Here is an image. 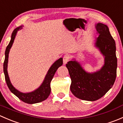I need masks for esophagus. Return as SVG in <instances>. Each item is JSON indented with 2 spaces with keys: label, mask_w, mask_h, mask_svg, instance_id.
Masks as SVG:
<instances>
[{
  "label": "esophagus",
  "mask_w": 123,
  "mask_h": 123,
  "mask_svg": "<svg viewBox=\"0 0 123 123\" xmlns=\"http://www.w3.org/2000/svg\"><path fill=\"white\" fill-rule=\"evenodd\" d=\"M69 60V56L68 55H65L63 57V62L64 64H66Z\"/></svg>",
  "instance_id": "esophagus-1"
}]
</instances>
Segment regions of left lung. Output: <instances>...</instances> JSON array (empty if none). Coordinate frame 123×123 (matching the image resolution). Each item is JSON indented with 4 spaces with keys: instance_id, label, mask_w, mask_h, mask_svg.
<instances>
[{
    "instance_id": "8db88e82",
    "label": "left lung",
    "mask_w": 123,
    "mask_h": 123,
    "mask_svg": "<svg viewBox=\"0 0 123 123\" xmlns=\"http://www.w3.org/2000/svg\"><path fill=\"white\" fill-rule=\"evenodd\" d=\"M95 27L99 34L95 46L105 57L102 67L90 73L86 71L75 59L66 64L71 80L72 93L77 98L88 101H95L105 95L112 87L117 76V59L114 40L106 25L99 23Z\"/></svg>"
}]
</instances>
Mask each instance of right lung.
<instances>
[{
	"label": "right lung",
	"mask_w": 123,
	"mask_h": 123,
	"mask_svg": "<svg viewBox=\"0 0 123 123\" xmlns=\"http://www.w3.org/2000/svg\"><path fill=\"white\" fill-rule=\"evenodd\" d=\"M22 26L16 28L13 31L11 35V39L10 40L9 43L6 47V49L5 50V58L4 63H3V72L5 74V80L6 82L8 87L11 90L12 93L14 94L20 100L23 101L24 102H25L27 104H36V103L40 102L43 101L46 99L49 96L50 93V82L54 77L56 71L58 69L59 67L61 66L63 64L62 58H60L59 59L56 61L55 62L52 64L50 68L48 71L46 75L44 80L43 82L42 83V85L39 87L37 88L36 90L29 93H22L16 89L13 85L11 83L10 81L8 73V57L10 49L13 44L14 39L15 38L17 33L19 30L21 29Z\"/></svg>",
	"instance_id": "1"
}]
</instances>
